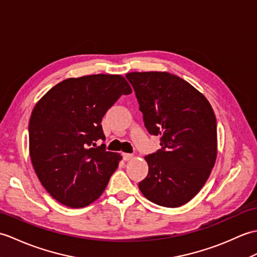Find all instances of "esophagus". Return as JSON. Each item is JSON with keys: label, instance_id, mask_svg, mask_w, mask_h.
<instances>
[{"label": "esophagus", "instance_id": "obj_1", "mask_svg": "<svg viewBox=\"0 0 257 257\" xmlns=\"http://www.w3.org/2000/svg\"><path fill=\"white\" fill-rule=\"evenodd\" d=\"M133 158V154H128V153H123V159L124 161H130V159Z\"/></svg>", "mask_w": 257, "mask_h": 257}]
</instances>
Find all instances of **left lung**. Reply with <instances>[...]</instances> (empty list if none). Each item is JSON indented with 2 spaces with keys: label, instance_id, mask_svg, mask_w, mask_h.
Wrapping results in <instances>:
<instances>
[{
  "label": "left lung",
  "instance_id": "left-lung-1",
  "mask_svg": "<svg viewBox=\"0 0 257 257\" xmlns=\"http://www.w3.org/2000/svg\"><path fill=\"white\" fill-rule=\"evenodd\" d=\"M148 132L162 150L145 156L148 175L139 184L148 200L184 206L206 184L218 154L215 114L200 91L166 71L128 72Z\"/></svg>",
  "mask_w": 257,
  "mask_h": 257
}]
</instances>
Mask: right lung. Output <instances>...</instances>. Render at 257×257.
<instances>
[{"instance_id": "1", "label": "right lung", "mask_w": 257, "mask_h": 257, "mask_svg": "<svg viewBox=\"0 0 257 257\" xmlns=\"http://www.w3.org/2000/svg\"><path fill=\"white\" fill-rule=\"evenodd\" d=\"M132 88L121 75L68 78L42 96L31 114L30 155L49 195L64 206L83 208L98 199L122 156L106 152L101 121Z\"/></svg>"}]
</instances>
